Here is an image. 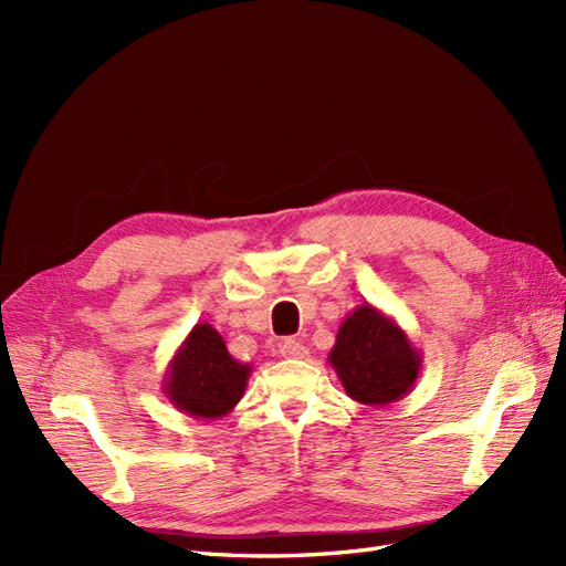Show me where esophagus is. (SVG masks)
Masks as SVG:
<instances>
[{"label":"esophagus","instance_id":"obj_1","mask_svg":"<svg viewBox=\"0 0 566 566\" xmlns=\"http://www.w3.org/2000/svg\"><path fill=\"white\" fill-rule=\"evenodd\" d=\"M281 354L285 358H304L306 354H310V349H306L302 342H297V339H285L281 345Z\"/></svg>","mask_w":566,"mask_h":566}]
</instances>
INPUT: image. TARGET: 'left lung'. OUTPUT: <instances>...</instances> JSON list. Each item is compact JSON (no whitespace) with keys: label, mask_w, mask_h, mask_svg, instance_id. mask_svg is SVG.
I'll return each instance as SVG.
<instances>
[{"label":"left lung","mask_w":566,"mask_h":566,"mask_svg":"<svg viewBox=\"0 0 566 566\" xmlns=\"http://www.w3.org/2000/svg\"><path fill=\"white\" fill-rule=\"evenodd\" d=\"M328 364L349 399L382 408L413 389L422 354L397 321L366 302L342 321Z\"/></svg>","instance_id":"obj_1"}]
</instances>
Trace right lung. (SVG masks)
Listing matches in <instances>:
<instances>
[{
    "instance_id": "1",
    "label": "right lung",
    "mask_w": 566,
    "mask_h": 566,
    "mask_svg": "<svg viewBox=\"0 0 566 566\" xmlns=\"http://www.w3.org/2000/svg\"><path fill=\"white\" fill-rule=\"evenodd\" d=\"M250 373L252 366L235 361L210 323H196L165 370L163 391L179 413L219 420L243 399Z\"/></svg>"
}]
</instances>
